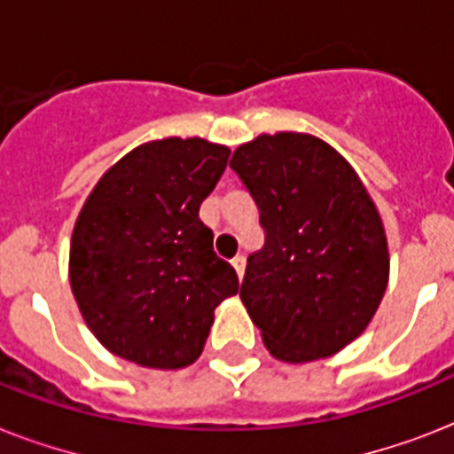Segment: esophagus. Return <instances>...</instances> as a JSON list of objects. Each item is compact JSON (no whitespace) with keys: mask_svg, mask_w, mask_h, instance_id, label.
Wrapping results in <instances>:
<instances>
[{"mask_svg":"<svg viewBox=\"0 0 454 454\" xmlns=\"http://www.w3.org/2000/svg\"><path fill=\"white\" fill-rule=\"evenodd\" d=\"M231 263H233V269H235V273H238V278H242V273H245V256L238 254Z\"/></svg>","mask_w":454,"mask_h":454,"instance_id":"esophagus-1","label":"esophagus"}]
</instances>
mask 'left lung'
<instances>
[{"label":"left lung","instance_id":"8db88e82","mask_svg":"<svg viewBox=\"0 0 454 454\" xmlns=\"http://www.w3.org/2000/svg\"><path fill=\"white\" fill-rule=\"evenodd\" d=\"M266 242L240 299L270 356L309 363L360 337L388 283L381 216L356 169L310 134H262L231 157Z\"/></svg>","mask_w":454,"mask_h":454}]
</instances>
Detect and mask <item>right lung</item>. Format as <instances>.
I'll list each match as a JSON object with an SVG mask.
<instances>
[{"label":"right lung","instance_id":"right-lung-1","mask_svg":"<svg viewBox=\"0 0 454 454\" xmlns=\"http://www.w3.org/2000/svg\"><path fill=\"white\" fill-rule=\"evenodd\" d=\"M228 155L205 138H162L127 153L94 185L74 221L70 287L110 353L155 370L191 365L214 309L238 294L233 266L214 254L200 221Z\"/></svg>","mask_w":454,"mask_h":454}]
</instances>
